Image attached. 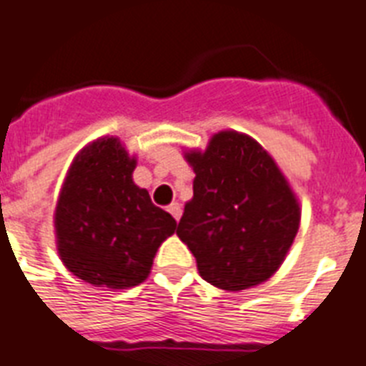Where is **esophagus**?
Here are the masks:
<instances>
[{"instance_id": "34e87169", "label": "esophagus", "mask_w": 366, "mask_h": 366, "mask_svg": "<svg viewBox=\"0 0 366 366\" xmlns=\"http://www.w3.org/2000/svg\"><path fill=\"white\" fill-rule=\"evenodd\" d=\"M167 212L174 217V219L178 221V219H180V216H182V207H180L178 202H171V204L167 207Z\"/></svg>"}]
</instances>
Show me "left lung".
Masks as SVG:
<instances>
[{
	"instance_id": "obj_1",
	"label": "left lung",
	"mask_w": 366,
	"mask_h": 366,
	"mask_svg": "<svg viewBox=\"0 0 366 366\" xmlns=\"http://www.w3.org/2000/svg\"><path fill=\"white\" fill-rule=\"evenodd\" d=\"M186 159L195 171L193 199L177 234L201 277L223 290L272 277L300 227V204L272 156L244 134L219 132Z\"/></svg>"
}]
</instances>
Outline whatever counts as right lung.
<instances>
[{
  "label": "right lung",
  "instance_id": "obj_1",
  "mask_svg": "<svg viewBox=\"0 0 366 366\" xmlns=\"http://www.w3.org/2000/svg\"><path fill=\"white\" fill-rule=\"evenodd\" d=\"M130 158L113 137L76 156L55 210L57 249L64 266L94 287H136L149 277L162 242L177 229L171 214L137 188Z\"/></svg>",
  "mask_w": 366,
  "mask_h": 366
}]
</instances>
